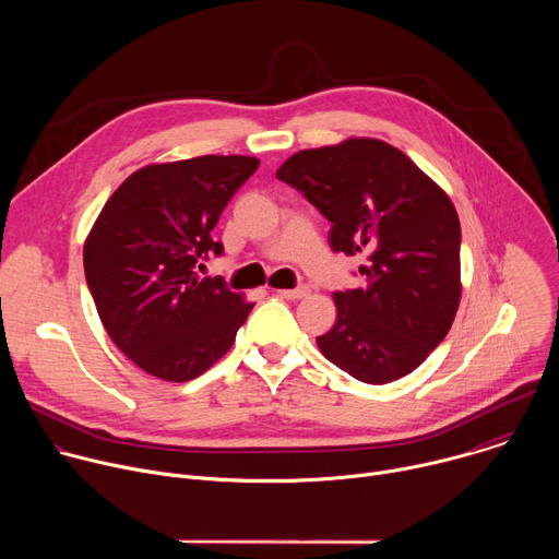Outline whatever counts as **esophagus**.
<instances>
[{
	"label": "esophagus",
	"mask_w": 559,
	"mask_h": 559,
	"mask_svg": "<svg viewBox=\"0 0 559 559\" xmlns=\"http://www.w3.org/2000/svg\"><path fill=\"white\" fill-rule=\"evenodd\" d=\"M278 296L283 298H289V300H298V298H305L309 294V287H294V289H276Z\"/></svg>",
	"instance_id": "esophagus-1"
}]
</instances>
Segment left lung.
<instances>
[{"label": "left lung", "mask_w": 559, "mask_h": 559, "mask_svg": "<svg viewBox=\"0 0 559 559\" xmlns=\"http://www.w3.org/2000/svg\"><path fill=\"white\" fill-rule=\"evenodd\" d=\"M276 177L332 223L334 252L367 257L365 285L334 294L336 323L318 349L360 382L412 373L460 305V221L449 194L403 150L369 136L300 150Z\"/></svg>", "instance_id": "left-lung-1"}]
</instances>
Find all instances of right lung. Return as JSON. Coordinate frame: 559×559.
<instances>
[{
	"label": "right lung",
	"mask_w": 559,
	"mask_h": 559,
	"mask_svg": "<svg viewBox=\"0 0 559 559\" xmlns=\"http://www.w3.org/2000/svg\"><path fill=\"white\" fill-rule=\"evenodd\" d=\"M257 156L205 154L132 173L106 201L84 270L112 343L143 371L188 382L221 360L254 302L197 265L223 246L210 231Z\"/></svg>",
	"instance_id": "obj_1"
}]
</instances>
